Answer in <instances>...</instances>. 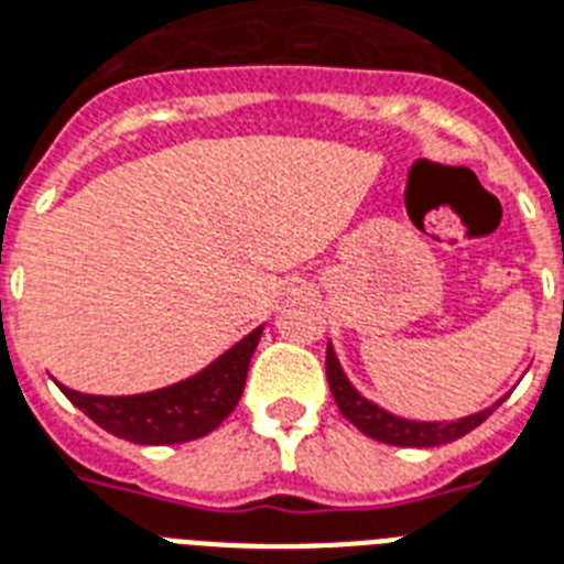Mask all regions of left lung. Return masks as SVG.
<instances>
[{
	"label": "left lung",
	"instance_id": "1",
	"mask_svg": "<svg viewBox=\"0 0 564 564\" xmlns=\"http://www.w3.org/2000/svg\"><path fill=\"white\" fill-rule=\"evenodd\" d=\"M327 382L333 397H336L338 411H341L361 434H368V437H373V441L379 443H388V446L432 448L443 446V443H452L457 441V437H464V434L473 432V429H478V425L496 411V405L505 402V397H501L496 405H489V409L478 411V414L457 416V420H409V416H397L356 391L354 382L347 379L345 368H341V361H338L333 345H327Z\"/></svg>",
	"mask_w": 564,
	"mask_h": 564
}]
</instances>
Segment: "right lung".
Returning a JSON list of instances; mask_svg holds the SVG:
<instances>
[{
    "mask_svg": "<svg viewBox=\"0 0 564 564\" xmlns=\"http://www.w3.org/2000/svg\"><path fill=\"white\" fill-rule=\"evenodd\" d=\"M260 336H263V324L228 347L208 368L159 391L132 393V397H98V393L72 391L59 382L57 386L75 402V409L84 411L100 429H107L121 441L139 443V446L187 443L214 432L235 411Z\"/></svg>",
    "mask_w": 564,
    "mask_h": 564,
    "instance_id": "obj_1",
    "label": "right lung"
}]
</instances>
